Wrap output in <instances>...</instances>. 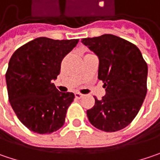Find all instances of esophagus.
Wrapping results in <instances>:
<instances>
[{"label": "esophagus", "mask_w": 160, "mask_h": 160, "mask_svg": "<svg viewBox=\"0 0 160 160\" xmlns=\"http://www.w3.org/2000/svg\"><path fill=\"white\" fill-rule=\"evenodd\" d=\"M82 97H83V95L81 93H80V92H76L75 93V98L76 99H81Z\"/></svg>", "instance_id": "1"}]
</instances>
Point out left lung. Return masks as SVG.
<instances>
[{
	"instance_id": "obj_1",
	"label": "left lung",
	"mask_w": 160,
	"mask_h": 160,
	"mask_svg": "<svg viewBox=\"0 0 160 160\" xmlns=\"http://www.w3.org/2000/svg\"><path fill=\"white\" fill-rule=\"evenodd\" d=\"M81 42L98 55V78L106 89V95L94 97L95 105L87 110L89 122L102 131L120 130L132 122L144 101L147 62L135 44L112 34Z\"/></svg>"
}]
</instances>
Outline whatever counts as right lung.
Listing matches in <instances>:
<instances>
[{"mask_svg":"<svg viewBox=\"0 0 160 160\" xmlns=\"http://www.w3.org/2000/svg\"><path fill=\"white\" fill-rule=\"evenodd\" d=\"M78 42L40 37L17 49L10 59L5 74L9 101L20 121L35 133L51 134L65 122L75 96L59 91L52 80Z\"/></svg>","mask_w":160,"mask_h":160,"instance_id":"add662e5","label":"right lung"}]
</instances>
